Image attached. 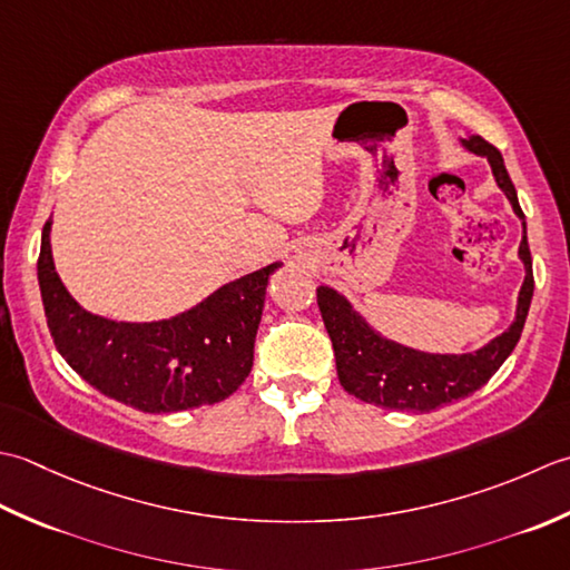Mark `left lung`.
Wrapping results in <instances>:
<instances>
[{"mask_svg": "<svg viewBox=\"0 0 570 570\" xmlns=\"http://www.w3.org/2000/svg\"><path fill=\"white\" fill-rule=\"evenodd\" d=\"M462 145L470 153L490 159L499 189L507 194L514 214L524 218V212H521L517 199V189L512 179H509L499 149L480 135L462 139ZM521 226H524V236H521L519 255L524 261L527 277L519 293L517 320L512 322V327L504 334H499L487 346H482L480 352L425 354L409 350V346H401L396 342H389L371 330L340 293H334L332 287H317V305L324 327L330 332L336 358V374H340L344 391H350L358 401L374 403L389 411L431 413L482 389L497 374V368L504 364V358L514 352L529 315L533 273L527 224Z\"/></svg>", "mask_w": 570, "mask_h": 570, "instance_id": "left-lung-1", "label": "left lung"}]
</instances>
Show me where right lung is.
I'll use <instances>...</instances> for the list:
<instances>
[{
	"label": "right lung",
	"mask_w": 570,
	"mask_h": 570,
	"mask_svg": "<svg viewBox=\"0 0 570 570\" xmlns=\"http://www.w3.org/2000/svg\"><path fill=\"white\" fill-rule=\"evenodd\" d=\"M51 220L39 253V287L53 344L92 389L145 413L189 411L228 399L253 366L265 285L277 271H255L218 287L171 320L132 324L90 315L56 275Z\"/></svg>",
	"instance_id": "add662e5"
}]
</instances>
